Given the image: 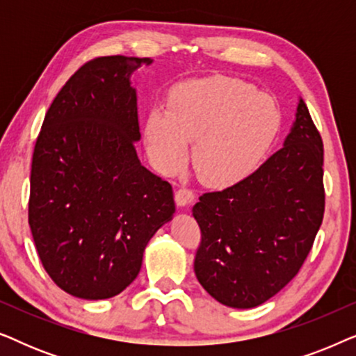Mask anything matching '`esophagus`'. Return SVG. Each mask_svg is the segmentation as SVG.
I'll return each instance as SVG.
<instances>
[{
  "label": "esophagus",
  "mask_w": 356,
  "mask_h": 356,
  "mask_svg": "<svg viewBox=\"0 0 356 356\" xmlns=\"http://www.w3.org/2000/svg\"><path fill=\"white\" fill-rule=\"evenodd\" d=\"M193 199H194L193 189L181 186V188H178L177 191H175V201H177L178 206H181V207L188 206V204L193 202Z\"/></svg>",
  "instance_id": "obj_1"
}]
</instances>
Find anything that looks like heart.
I'll use <instances>...</instances> for the list:
<instances>
[{"label":"heart","instance_id":"b5f03b06","mask_svg":"<svg viewBox=\"0 0 356 356\" xmlns=\"http://www.w3.org/2000/svg\"><path fill=\"white\" fill-rule=\"evenodd\" d=\"M280 128L274 99L250 82L212 76L175 86L167 110H150L145 144L163 173L186 163L194 140L193 163L202 183L227 188L259 167Z\"/></svg>","mask_w":356,"mask_h":356}]
</instances>
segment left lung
I'll return each instance as SVG.
<instances>
[{
	"label": "left lung",
	"mask_w": 356,
	"mask_h": 356,
	"mask_svg": "<svg viewBox=\"0 0 356 356\" xmlns=\"http://www.w3.org/2000/svg\"><path fill=\"white\" fill-rule=\"evenodd\" d=\"M323 138L300 99L284 147L240 183L199 196L194 272L209 295L254 308L298 274L323 223Z\"/></svg>",
	"instance_id": "left-lung-1"
}]
</instances>
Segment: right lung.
<instances>
[{
  "label": "right lung",
  "instance_id": "obj_1",
  "mask_svg": "<svg viewBox=\"0 0 356 356\" xmlns=\"http://www.w3.org/2000/svg\"><path fill=\"white\" fill-rule=\"evenodd\" d=\"M150 58L99 56L48 108L31 170L29 225L43 269L84 300L118 295L175 212L172 184L143 167L129 76Z\"/></svg>",
  "mask_w": 356,
  "mask_h": 356
}]
</instances>
